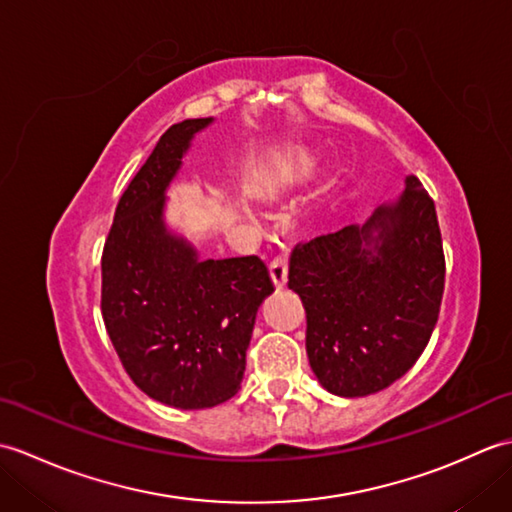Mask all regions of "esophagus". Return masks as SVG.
Instances as JSON below:
<instances>
[{"instance_id": "34e87169", "label": "esophagus", "mask_w": 512, "mask_h": 512, "mask_svg": "<svg viewBox=\"0 0 512 512\" xmlns=\"http://www.w3.org/2000/svg\"><path fill=\"white\" fill-rule=\"evenodd\" d=\"M270 277H273L277 288L286 286V281H288V257L279 255V257L273 259V264H270Z\"/></svg>"}]
</instances>
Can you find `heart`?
Returning <instances> with one entry per match:
<instances>
[{
    "instance_id": "b5f03b06",
    "label": "heart",
    "mask_w": 512,
    "mask_h": 512,
    "mask_svg": "<svg viewBox=\"0 0 512 512\" xmlns=\"http://www.w3.org/2000/svg\"><path fill=\"white\" fill-rule=\"evenodd\" d=\"M308 167H310V162H308L306 158H301V160H299V165H297V169H299V171H306Z\"/></svg>"
}]
</instances>
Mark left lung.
Here are the masks:
<instances>
[{"mask_svg":"<svg viewBox=\"0 0 512 512\" xmlns=\"http://www.w3.org/2000/svg\"><path fill=\"white\" fill-rule=\"evenodd\" d=\"M444 273L436 204L416 176L367 224L301 242L288 288L306 308V350L319 383L358 398L413 367L438 323Z\"/></svg>","mask_w":512,"mask_h":512,"instance_id":"obj_1","label":"left lung"}]
</instances>
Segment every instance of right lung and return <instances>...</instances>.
I'll return each instance as SVG.
<instances>
[{"mask_svg": "<svg viewBox=\"0 0 512 512\" xmlns=\"http://www.w3.org/2000/svg\"><path fill=\"white\" fill-rule=\"evenodd\" d=\"M209 123L189 118L160 136L118 200L101 257V312L114 350L138 389L176 409L237 394L257 308L275 290L257 255L200 262L162 226L167 184Z\"/></svg>", "mask_w": 512, "mask_h": 512, "instance_id": "right-lung-1", "label": "right lung"}]
</instances>
